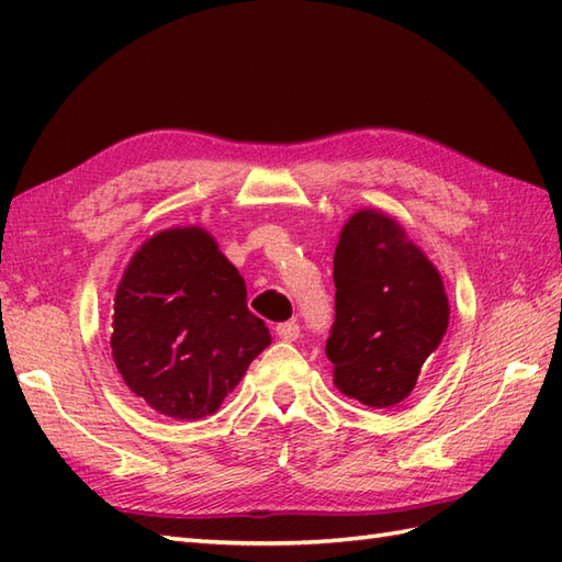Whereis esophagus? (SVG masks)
<instances>
[{
  "label": "esophagus",
  "instance_id": "esophagus-1",
  "mask_svg": "<svg viewBox=\"0 0 562 562\" xmlns=\"http://www.w3.org/2000/svg\"><path fill=\"white\" fill-rule=\"evenodd\" d=\"M276 333H278L280 340H284V342H294L296 337H299V333H302V328H299V323H296V321H284V323H280V325H278Z\"/></svg>",
  "mask_w": 562,
  "mask_h": 562
}]
</instances>
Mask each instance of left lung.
<instances>
[{"label":"left lung","instance_id":"left-lung-1","mask_svg":"<svg viewBox=\"0 0 562 562\" xmlns=\"http://www.w3.org/2000/svg\"><path fill=\"white\" fill-rule=\"evenodd\" d=\"M333 280L335 323L325 355L337 390L375 409L400 404L448 330L440 272L400 222L359 211L337 241Z\"/></svg>","mask_w":562,"mask_h":562}]
</instances>
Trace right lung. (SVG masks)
I'll return each instance as SVG.
<instances>
[{"instance_id": "obj_1", "label": "right lung", "mask_w": 562, "mask_h": 562, "mask_svg": "<svg viewBox=\"0 0 562 562\" xmlns=\"http://www.w3.org/2000/svg\"><path fill=\"white\" fill-rule=\"evenodd\" d=\"M112 359L134 395L172 419H203L270 345L246 284L201 227L158 232L116 286Z\"/></svg>"}]
</instances>
